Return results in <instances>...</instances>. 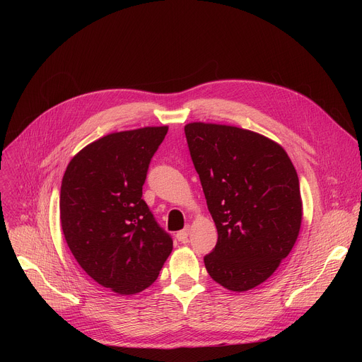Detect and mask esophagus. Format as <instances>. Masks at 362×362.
Here are the masks:
<instances>
[{
    "instance_id": "34e87169",
    "label": "esophagus",
    "mask_w": 362,
    "mask_h": 362,
    "mask_svg": "<svg viewBox=\"0 0 362 362\" xmlns=\"http://www.w3.org/2000/svg\"><path fill=\"white\" fill-rule=\"evenodd\" d=\"M189 230H190V226H189V225H187V226H185V229L179 230V232H177V235H176L177 240H179V242H182V243H186V242H187V236H189Z\"/></svg>"
}]
</instances>
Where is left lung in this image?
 I'll use <instances>...</instances> for the list:
<instances>
[{"label": "left lung", "mask_w": 362, "mask_h": 362, "mask_svg": "<svg viewBox=\"0 0 362 362\" xmlns=\"http://www.w3.org/2000/svg\"><path fill=\"white\" fill-rule=\"evenodd\" d=\"M185 134L218 229L204 267L223 288L249 291L278 269L298 239L296 170L284 147L259 133L194 122Z\"/></svg>", "instance_id": "1"}]
</instances>
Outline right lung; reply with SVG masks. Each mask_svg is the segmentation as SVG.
<instances>
[{
    "label": "right lung",
    "mask_w": 362,
    "mask_h": 362,
    "mask_svg": "<svg viewBox=\"0 0 362 362\" xmlns=\"http://www.w3.org/2000/svg\"><path fill=\"white\" fill-rule=\"evenodd\" d=\"M168 130L110 133L81 148L63 176L66 242L90 278L120 295L148 288L173 249L141 199L148 163Z\"/></svg>",
    "instance_id": "add662e5"
}]
</instances>
